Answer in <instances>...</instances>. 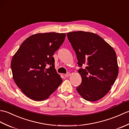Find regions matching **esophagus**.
Instances as JSON below:
<instances>
[{
    "instance_id": "esophagus-1",
    "label": "esophagus",
    "mask_w": 129,
    "mask_h": 129,
    "mask_svg": "<svg viewBox=\"0 0 129 129\" xmlns=\"http://www.w3.org/2000/svg\"><path fill=\"white\" fill-rule=\"evenodd\" d=\"M71 75V74L70 73H67L65 75V77H67V78H68V77H69V76H70Z\"/></svg>"
}]
</instances>
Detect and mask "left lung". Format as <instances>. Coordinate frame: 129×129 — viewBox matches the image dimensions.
Returning a JSON list of instances; mask_svg holds the SVG:
<instances>
[{
  "mask_svg": "<svg viewBox=\"0 0 129 129\" xmlns=\"http://www.w3.org/2000/svg\"><path fill=\"white\" fill-rule=\"evenodd\" d=\"M75 51L82 81L76 90L84 99L95 101L107 94L118 75L119 67L114 49L99 35L90 32L68 33ZM86 64L85 69L82 66Z\"/></svg>",
  "mask_w": 129,
  "mask_h": 129,
  "instance_id": "left-lung-1",
  "label": "left lung"
}]
</instances>
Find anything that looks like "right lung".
I'll list each match as a JSON object with an SVG mask.
<instances>
[{"instance_id":"add662e5","label":"right lung","mask_w":129,"mask_h":129,"mask_svg":"<svg viewBox=\"0 0 129 129\" xmlns=\"http://www.w3.org/2000/svg\"><path fill=\"white\" fill-rule=\"evenodd\" d=\"M66 34L57 33L31 35L21 44L11 61L13 78L26 96L35 101L47 99L62 83L53 56Z\"/></svg>"}]
</instances>
